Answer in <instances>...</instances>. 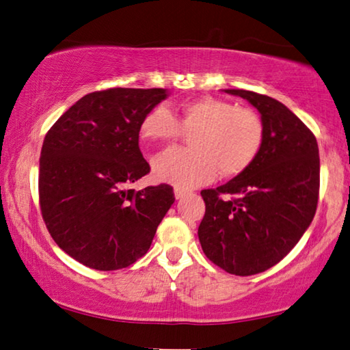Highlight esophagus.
Instances as JSON below:
<instances>
[{"label": "esophagus", "instance_id": "esophagus-1", "mask_svg": "<svg viewBox=\"0 0 350 350\" xmlns=\"http://www.w3.org/2000/svg\"><path fill=\"white\" fill-rule=\"evenodd\" d=\"M174 193H175V198H176V200H181V198L187 197V195H189V191H186V189H181V187H175Z\"/></svg>", "mask_w": 350, "mask_h": 350}]
</instances>
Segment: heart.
Returning <instances> with one entry per match:
<instances>
[{
    "label": "heart",
    "instance_id": "obj_1",
    "mask_svg": "<svg viewBox=\"0 0 350 350\" xmlns=\"http://www.w3.org/2000/svg\"><path fill=\"white\" fill-rule=\"evenodd\" d=\"M185 132L191 149H170L153 159L155 178L183 189L212 181L219 174L230 178L246 170L262 144V122L254 110L213 96L181 103L172 113L152 109L141 121L146 141H174Z\"/></svg>",
    "mask_w": 350,
    "mask_h": 350
}]
</instances>
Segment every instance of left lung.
<instances>
[{"label": "left lung", "mask_w": 350, "mask_h": 350, "mask_svg": "<svg viewBox=\"0 0 350 350\" xmlns=\"http://www.w3.org/2000/svg\"><path fill=\"white\" fill-rule=\"evenodd\" d=\"M224 92L258 110L265 135L246 170L201 192L206 213L198 238L212 262L247 277L280 262L308 230L318 203L320 157L314 133L283 103L250 90Z\"/></svg>", "instance_id": "8db88e82"}]
</instances>
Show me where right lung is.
Instances as JSON below:
<instances>
[{
    "label": "right lung",
    "mask_w": 350,
    "mask_h": 350,
    "mask_svg": "<svg viewBox=\"0 0 350 350\" xmlns=\"http://www.w3.org/2000/svg\"><path fill=\"white\" fill-rule=\"evenodd\" d=\"M167 89L92 92L59 116L40 157V206L55 243L96 271L131 266L149 250L174 204L169 185L127 189L149 174L141 121Z\"/></svg>",
    "instance_id": "add662e5"
}]
</instances>
